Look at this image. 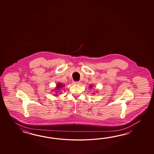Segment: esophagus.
Returning <instances> with one entry per match:
<instances>
[{
  "instance_id": "obj_1",
  "label": "esophagus",
  "mask_w": 154,
  "mask_h": 154,
  "mask_svg": "<svg viewBox=\"0 0 154 154\" xmlns=\"http://www.w3.org/2000/svg\"><path fill=\"white\" fill-rule=\"evenodd\" d=\"M74 84H80V82H74Z\"/></svg>"
}]
</instances>
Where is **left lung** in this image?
<instances>
[{"label":"left lung","mask_w":154,"mask_h":154,"mask_svg":"<svg viewBox=\"0 0 154 154\" xmlns=\"http://www.w3.org/2000/svg\"><path fill=\"white\" fill-rule=\"evenodd\" d=\"M90 88H91V87H90Z\"/></svg>","instance_id":"1"}]
</instances>
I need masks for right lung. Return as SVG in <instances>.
<instances>
[{"instance_id":"right-lung-1","label":"right lung","mask_w":154,"mask_h":154,"mask_svg":"<svg viewBox=\"0 0 154 154\" xmlns=\"http://www.w3.org/2000/svg\"><path fill=\"white\" fill-rule=\"evenodd\" d=\"M63 85L62 84H58L57 86V89H59V88H62Z\"/></svg>"}]
</instances>
